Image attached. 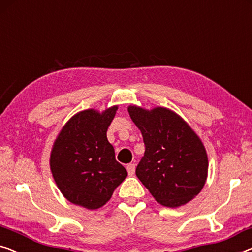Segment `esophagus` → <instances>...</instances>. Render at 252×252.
I'll return each instance as SVG.
<instances>
[{
  "label": "esophagus",
  "mask_w": 252,
  "mask_h": 252,
  "mask_svg": "<svg viewBox=\"0 0 252 252\" xmlns=\"http://www.w3.org/2000/svg\"><path fill=\"white\" fill-rule=\"evenodd\" d=\"M126 171L129 175H133L134 174V171H136V164L133 163H130L126 165Z\"/></svg>",
  "instance_id": "1"
}]
</instances>
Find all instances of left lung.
Returning a JSON list of instances; mask_svg holds the SVG:
<instances>
[{
    "label": "left lung",
    "mask_w": 252,
    "mask_h": 252,
    "mask_svg": "<svg viewBox=\"0 0 252 252\" xmlns=\"http://www.w3.org/2000/svg\"><path fill=\"white\" fill-rule=\"evenodd\" d=\"M130 118L141 131L145 154L136 175L152 196L166 207L189 202L205 186L207 153L182 118L165 107L129 106Z\"/></svg>",
    "instance_id": "obj_1"
}]
</instances>
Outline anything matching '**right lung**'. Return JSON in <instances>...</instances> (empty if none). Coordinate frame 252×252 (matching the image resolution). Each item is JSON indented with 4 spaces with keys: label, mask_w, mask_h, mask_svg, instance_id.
<instances>
[{
    "label": "right lung",
    "mask_w": 252,
    "mask_h": 252,
    "mask_svg": "<svg viewBox=\"0 0 252 252\" xmlns=\"http://www.w3.org/2000/svg\"><path fill=\"white\" fill-rule=\"evenodd\" d=\"M118 106L102 113L86 110L73 115L56 138L51 153V171L67 200L97 209L110 200L127 172L115 159L106 132Z\"/></svg>",
    "instance_id": "1"
}]
</instances>
